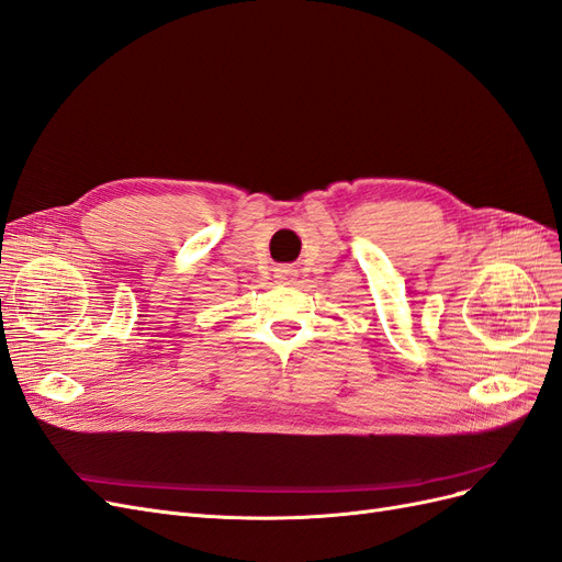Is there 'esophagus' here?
<instances>
[{
  "label": "esophagus",
  "mask_w": 562,
  "mask_h": 562,
  "mask_svg": "<svg viewBox=\"0 0 562 562\" xmlns=\"http://www.w3.org/2000/svg\"><path fill=\"white\" fill-rule=\"evenodd\" d=\"M274 271H277V279H279L281 283H288V281H291V279L297 274V269H293L291 265H279Z\"/></svg>",
  "instance_id": "esophagus-1"
}]
</instances>
